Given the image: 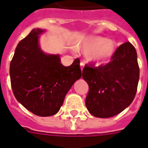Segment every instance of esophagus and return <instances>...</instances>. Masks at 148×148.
<instances>
[{
    "label": "esophagus",
    "instance_id": "1",
    "mask_svg": "<svg viewBox=\"0 0 148 148\" xmlns=\"http://www.w3.org/2000/svg\"><path fill=\"white\" fill-rule=\"evenodd\" d=\"M84 66H85V63H83V62H81L80 63V66H81V70L82 71L83 68H84Z\"/></svg>",
    "mask_w": 148,
    "mask_h": 148
}]
</instances>
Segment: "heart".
Listing matches in <instances>:
<instances>
[{
  "label": "heart",
  "instance_id": "heart-1",
  "mask_svg": "<svg viewBox=\"0 0 148 148\" xmlns=\"http://www.w3.org/2000/svg\"><path fill=\"white\" fill-rule=\"evenodd\" d=\"M116 42L102 36H89L75 45V49L86 54L87 60L95 65L108 63L115 53Z\"/></svg>",
  "mask_w": 148,
  "mask_h": 148
}]
</instances>
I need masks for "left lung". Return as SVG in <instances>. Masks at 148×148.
<instances>
[{
    "mask_svg": "<svg viewBox=\"0 0 148 148\" xmlns=\"http://www.w3.org/2000/svg\"><path fill=\"white\" fill-rule=\"evenodd\" d=\"M82 77L89 87L85 99L89 113L102 119L117 115L132 103L136 93L140 69L135 48L130 42L122 44L108 64L85 65Z\"/></svg>",
    "mask_w": 148,
    "mask_h": 148,
    "instance_id": "left-lung-1",
    "label": "left lung"
}]
</instances>
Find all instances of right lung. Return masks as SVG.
Segmentation results:
<instances>
[{"instance_id":"1","label":"right lung","mask_w":148,"mask_h":148,"mask_svg":"<svg viewBox=\"0 0 148 148\" xmlns=\"http://www.w3.org/2000/svg\"><path fill=\"white\" fill-rule=\"evenodd\" d=\"M44 32L32 29L19 41L10 63V78L16 99L33 114L47 117L60 110L82 71L79 59L64 66L60 55L46 54L40 49L39 37Z\"/></svg>"}]
</instances>
